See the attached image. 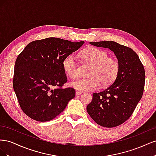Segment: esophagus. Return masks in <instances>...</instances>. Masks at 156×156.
Here are the masks:
<instances>
[{"instance_id": "esophagus-1", "label": "esophagus", "mask_w": 156, "mask_h": 156, "mask_svg": "<svg viewBox=\"0 0 156 156\" xmlns=\"http://www.w3.org/2000/svg\"><path fill=\"white\" fill-rule=\"evenodd\" d=\"M81 94H82V92H80V91H77V92H76V93H75V94H76V96H79V95H81Z\"/></svg>"}]
</instances>
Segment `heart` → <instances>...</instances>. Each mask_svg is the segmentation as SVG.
Instances as JSON below:
<instances>
[{"instance_id":"1","label":"heart","mask_w":156,"mask_h":156,"mask_svg":"<svg viewBox=\"0 0 156 156\" xmlns=\"http://www.w3.org/2000/svg\"><path fill=\"white\" fill-rule=\"evenodd\" d=\"M83 58L92 65L90 71L91 77L81 78L70 83V86L80 91H92L97 90L101 83L108 86L115 81L119 72V64L114 58H108L105 51L94 47L84 50ZM64 72L72 79L78 77L77 60L73 55L66 57L62 62Z\"/></svg>"}]
</instances>
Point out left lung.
<instances>
[{"label":"left lung","mask_w":156,"mask_h":156,"mask_svg":"<svg viewBox=\"0 0 156 156\" xmlns=\"http://www.w3.org/2000/svg\"><path fill=\"white\" fill-rule=\"evenodd\" d=\"M92 45L114 52L119 64L115 82L105 90L94 93L87 110L96 123L114 127L125 122L133 114L143 96L145 71L135 52L113 41L90 42Z\"/></svg>","instance_id":"1"}]
</instances>
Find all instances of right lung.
Wrapping results in <instances>:
<instances>
[{"instance_id":"1","label":"right lung","mask_w":156,"mask_h":156,"mask_svg":"<svg viewBox=\"0 0 156 156\" xmlns=\"http://www.w3.org/2000/svg\"><path fill=\"white\" fill-rule=\"evenodd\" d=\"M84 43L48 37L30 42L18 55L13 87L21 109L30 119L53 120L74 98L75 89L62 88L67 82L62 62Z\"/></svg>"}]
</instances>
